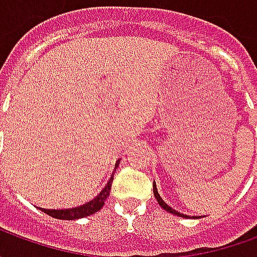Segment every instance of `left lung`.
Instances as JSON below:
<instances>
[{
  "mask_svg": "<svg viewBox=\"0 0 257 257\" xmlns=\"http://www.w3.org/2000/svg\"><path fill=\"white\" fill-rule=\"evenodd\" d=\"M153 191H154V197L157 198V201H158V204L161 205V208H164V209L167 210V212H169V213H173V215H176V216H182V217H187L186 215H183V213H180V212H176L175 209H172L169 205H167L164 201H162V198L160 197V194H158V191H157V187H156V183L153 184Z\"/></svg>",
  "mask_w": 257,
  "mask_h": 257,
  "instance_id": "8db88e82",
  "label": "left lung"
}]
</instances>
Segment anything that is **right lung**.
Here are the masks:
<instances>
[{
    "label": "right lung",
    "mask_w": 257,
    "mask_h": 257,
    "mask_svg": "<svg viewBox=\"0 0 257 257\" xmlns=\"http://www.w3.org/2000/svg\"><path fill=\"white\" fill-rule=\"evenodd\" d=\"M117 165H115V169H117ZM111 183L112 178L108 180L106 187L101 190L100 194L96 198H93L89 202H86V204L81 205V206H77V208H71V209H44V208H40V209L42 212H45L47 215L56 217V219H62V220H75V219H81V217H86V216L93 215L95 212H97V210H100L103 208L104 201L110 195Z\"/></svg>",
    "instance_id": "add662e5"
}]
</instances>
